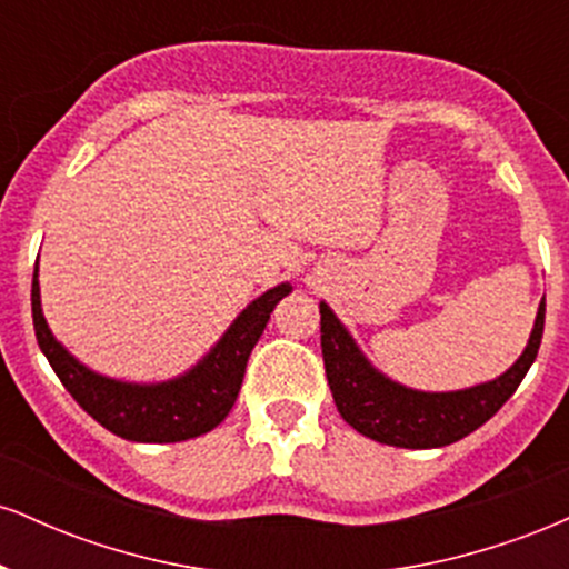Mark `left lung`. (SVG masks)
Masks as SVG:
<instances>
[{"instance_id": "8db88e82", "label": "left lung", "mask_w": 569, "mask_h": 569, "mask_svg": "<svg viewBox=\"0 0 569 569\" xmlns=\"http://www.w3.org/2000/svg\"><path fill=\"white\" fill-rule=\"evenodd\" d=\"M321 350L326 380L342 420L388 447L436 449L466 439L508 401L538 358L546 323V297L540 299L527 348L495 380L462 390H417L390 380L358 348L348 326L321 302Z\"/></svg>"}]
</instances>
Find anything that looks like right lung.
Instances as JSON below:
<instances>
[{
    "instance_id": "1",
    "label": "right lung",
    "mask_w": 569,
    "mask_h": 569,
    "mask_svg": "<svg viewBox=\"0 0 569 569\" xmlns=\"http://www.w3.org/2000/svg\"><path fill=\"white\" fill-rule=\"evenodd\" d=\"M291 289L293 286L286 280L259 293L251 305H246V310L238 312V318L227 326L224 335L198 363L160 382L114 380V377L98 375L84 367L80 358L71 356L44 321L42 297H39V264L31 280V316H34L39 350L44 352L71 398L96 422L128 441L173 443L198 439L230 415L243 385L248 356L262 337L270 312L276 310L280 299L289 297Z\"/></svg>"
}]
</instances>
